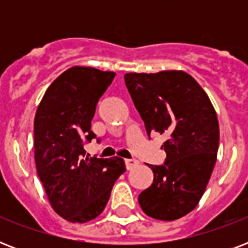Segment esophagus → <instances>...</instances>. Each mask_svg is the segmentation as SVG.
<instances>
[{
	"label": "esophagus",
	"mask_w": 248,
	"mask_h": 248,
	"mask_svg": "<svg viewBox=\"0 0 248 248\" xmlns=\"http://www.w3.org/2000/svg\"><path fill=\"white\" fill-rule=\"evenodd\" d=\"M124 163H126V167H127V170H131L132 167H135L136 165H138V161L136 159H124Z\"/></svg>",
	"instance_id": "obj_1"
}]
</instances>
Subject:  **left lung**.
Masks as SVG:
<instances>
[{
  "label": "left lung",
  "mask_w": 248,
  "mask_h": 248,
  "mask_svg": "<svg viewBox=\"0 0 248 248\" xmlns=\"http://www.w3.org/2000/svg\"><path fill=\"white\" fill-rule=\"evenodd\" d=\"M124 83L148 135L167 136L165 165H148L153 183L139 204L153 219L172 221L193 211L211 177L219 148V122L207 93L183 71L126 73Z\"/></svg>",
  "instance_id": "1"
}]
</instances>
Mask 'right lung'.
I'll list each match as a JSON object with an SVG mask.
<instances>
[{
    "mask_svg": "<svg viewBox=\"0 0 248 248\" xmlns=\"http://www.w3.org/2000/svg\"><path fill=\"white\" fill-rule=\"evenodd\" d=\"M116 73L72 67L48 86L34 117V161L54 211L71 223L100 215L124 159L89 157L85 141L96 135L91 121L101 95Z\"/></svg>",
    "mask_w": 248,
    "mask_h": 248,
    "instance_id": "1",
    "label": "right lung"
}]
</instances>
